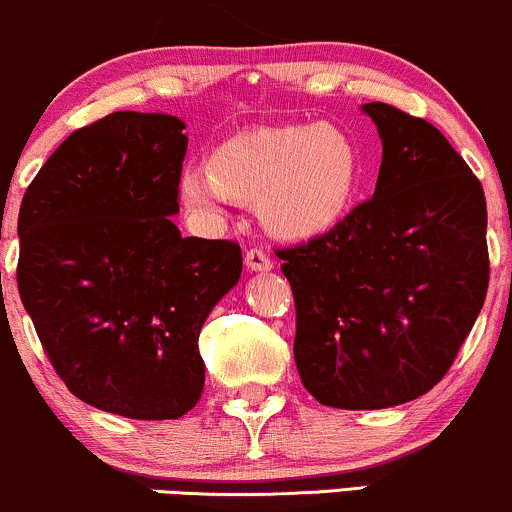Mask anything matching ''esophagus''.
Segmentation results:
<instances>
[{
	"instance_id": "esophagus-1",
	"label": "esophagus",
	"mask_w": 512,
	"mask_h": 512,
	"mask_svg": "<svg viewBox=\"0 0 512 512\" xmlns=\"http://www.w3.org/2000/svg\"><path fill=\"white\" fill-rule=\"evenodd\" d=\"M244 263H246V268H249V271H256V273H268L273 268L271 256H268L263 249H249V251H246Z\"/></svg>"
}]
</instances>
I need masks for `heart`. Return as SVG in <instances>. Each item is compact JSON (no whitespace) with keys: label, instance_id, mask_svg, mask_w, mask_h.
<instances>
[{"label":"heart","instance_id":"heart-1","mask_svg":"<svg viewBox=\"0 0 512 512\" xmlns=\"http://www.w3.org/2000/svg\"><path fill=\"white\" fill-rule=\"evenodd\" d=\"M359 183V151L327 124L263 126L214 148L210 166H185L178 197L197 217H219L232 200L256 202L278 236L302 239L334 227Z\"/></svg>","mask_w":512,"mask_h":512}]
</instances>
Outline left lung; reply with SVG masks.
I'll return each mask as SVG.
<instances>
[{
    "label": "left lung",
    "mask_w": 512,
    "mask_h": 512,
    "mask_svg": "<svg viewBox=\"0 0 512 512\" xmlns=\"http://www.w3.org/2000/svg\"><path fill=\"white\" fill-rule=\"evenodd\" d=\"M383 144L376 192L337 227L280 251L295 364L317 403L381 410L442 381L488 290L486 197L437 126L364 104Z\"/></svg>",
    "instance_id": "left-lung-1"
}]
</instances>
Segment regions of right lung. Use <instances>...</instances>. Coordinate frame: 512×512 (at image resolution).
I'll use <instances>...</instances> for the list:
<instances>
[{
	"mask_svg": "<svg viewBox=\"0 0 512 512\" xmlns=\"http://www.w3.org/2000/svg\"><path fill=\"white\" fill-rule=\"evenodd\" d=\"M185 124L114 112L56 148L19 210L16 283L43 351L82 403L178 420L205 388L197 339L239 283L234 241L183 236Z\"/></svg>",
	"mask_w": 512,
	"mask_h": 512,
	"instance_id": "right-lung-1",
	"label": "right lung"
}]
</instances>
